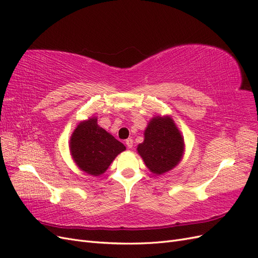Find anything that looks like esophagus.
Returning <instances> with one entry per match:
<instances>
[{"instance_id":"esophagus-1","label":"esophagus","mask_w":258,"mask_h":258,"mask_svg":"<svg viewBox=\"0 0 258 258\" xmlns=\"http://www.w3.org/2000/svg\"><path fill=\"white\" fill-rule=\"evenodd\" d=\"M126 145L128 148H132V146H134V140L132 139H127L126 140Z\"/></svg>"}]
</instances>
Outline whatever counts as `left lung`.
I'll use <instances>...</instances> for the list:
<instances>
[{
    "label": "left lung",
    "instance_id": "8db88e82",
    "mask_svg": "<svg viewBox=\"0 0 258 258\" xmlns=\"http://www.w3.org/2000/svg\"><path fill=\"white\" fill-rule=\"evenodd\" d=\"M137 151L153 174L162 175L183 159L184 137L171 116H155L147 123L144 141Z\"/></svg>",
    "mask_w": 258,
    "mask_h": 258
}]
</instances>
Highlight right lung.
<instances>
[{
    "label": "right lung",
    "instance_id": "add662e5",
    "mask_svg": "<svg viewBox=\"0 0 258 258\" xmlns=\"http://www.w3.org/2000/svg\"><path fill=\"white\" fill-rule=\"evenodd\" d=\"M69 147L75 165L92 176L103 174L116 156L126 150L121 142L99 126L97 117L77 124Z\"/></svg>",
    "mask_w": 258,
    "mask_h": 258
}]
</instances>
